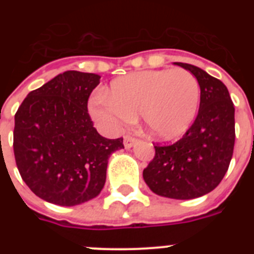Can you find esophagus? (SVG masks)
I'll list each match as a JSON object with an SVG mask.
<instances>
[{"label":"esophagus","mask_w":254,"mask_h":254,"mask_svg":"<svg viewBox=\"0 0 254 254\" xmlns=\"http://www.w3.org/2000/svg\"><path fill=\"white\" fill-rule=\"evenodd\" d=\"M135 142H136V137L131 136V135H125L124 136V146L127 148L131 147Z\"/></svg>","instance_id":"34e87169"}]
</instances>
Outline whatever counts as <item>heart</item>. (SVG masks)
Listing matches in <instances>:
<instances>
[{"instance_id": "1", "label": "heart", "mask_w": 254, "mask_h": 254, "mask_svg": "<svg viewBox=\"0 0 254 254\" xmlns=\"http://www.w3.org/2000/svg\"><path fill=\"white\" fill-rule=\"evenodd\" d=\"M200 101V86L186 68L148 70L112 82L109 97H97L91 112L109 127L127 124L141 114L152 136L171 140L193 123Z\"/></svg>"}]
</instances>
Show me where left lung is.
<instances>
[{"label": "left lung", "mask_w": 254, "mask_h": 254, "mask_svg": "<svg viewBox=\"0 0 254 254\" xmlns=\"http://www.w3.org/2000/svg\"><path fill=\"white\" fill-rule=\"evenodd\" d=\"M176 65L198 79V115L178 141L153 145L155 157L142 176L157 195L187 200L214 190L229 170L235 145V107L220 79L190 64Z\"/></svg>", "instance_id": "1"}]
</instances>
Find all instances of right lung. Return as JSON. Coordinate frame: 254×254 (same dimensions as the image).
<instances>
[{
    "instance_id": "right-lung-1",
    "label": "right lung",
    "mask_w": 254,
    "mask_h": 254,
    "mask_svg": "<svg viewBox=\"0 0 254 254\" xmlns=\"http://www.w3.org/2000/svg\"><path fill=\"white\" fill-rule=\"evenodd\" d=\"M99 82L96 73L66 71L30 92L14 115L17 168L43 200L73 206L96 198L109 156L124 148L123 137L101 136L89 117L88 98Z\"/></svg>"
}]
</instances>
